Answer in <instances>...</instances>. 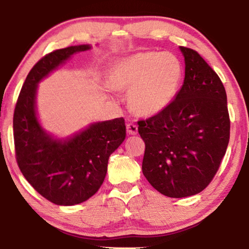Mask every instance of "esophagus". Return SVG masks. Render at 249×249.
<instances>
[{
  "label": "esophagus",
  "mask_w": 249,
  "mask_h": 249,
  "mask_svg": "<svg viewBox=\"0 0 249 249\" xmlns=\"http://www.w3.org/2000/svg\"><path fill=\"white\" fill-rule=\"evenodd\" d=\"M126 129H127V133L130 135H136L138 132V126L134 123H128L126 125Z\"/></svg>",
  "instance_id": "34e87169"
}]
</instances>
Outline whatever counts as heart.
<instances>
[{"label":"heart","mask_w":249,"mask_h":249,"mask_svg":"<svg viewBox=\"0 0 249 249\" xmlns=\"http://www.w3.org/2000/svg\"><path fill=\"white\" fill-rule=\"evenodd\" d=\"M182 74V65L174 53H138L112 66L109 83L115 90L130 91V107L137 114L149 116L171 102Z\"/></svg>","instance_id":"heart-1"}]
</instances>
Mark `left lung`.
<instances>
[{
    "label": "left lung",
    "mask_w": 249,
    "mask_h": 249,
    "mask_svg": "<svg viewBox=\"0 0 249 249\" xmlns=\"http://www.w3.org/2000/svg\"><path fill=\"white\" fill-rule=\"evenodd\" d=\"M185 61L181 89L158 114L137 122L145 142L142 174L170 197L200 193L220 168L230 141L225 88L199 53L180 47Z\"/></svg>",
    "instance_id": "8db88e82"
}]
</instances>
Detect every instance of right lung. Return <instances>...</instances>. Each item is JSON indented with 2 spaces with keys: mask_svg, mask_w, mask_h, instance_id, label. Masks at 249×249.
<instances>
[{
  "mask_svg": "<svg viewBox=\"0 0 249 249\" xmlns=\"http://www.w3.org/2000/svg\"><path fill=\"white\" fill-rule=\"evenodd\" d=\"M89 45L53 50L38 60L27 74L13 116L15 156L32 187L57 205H74L95 195L102 185L111 154L126 136L123 117L92 124L69 141L53 140L37 121V83L71 54Z\"/></svg>",
  "mask_w": 249,
  "mask_h": 249,
  "instance_id": "1",
  "label": "right lung"
}]
</instances>
